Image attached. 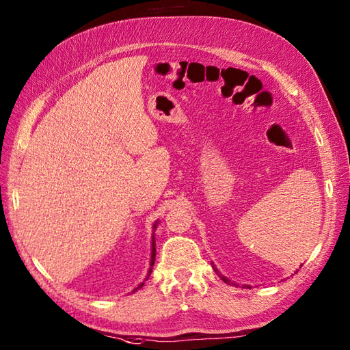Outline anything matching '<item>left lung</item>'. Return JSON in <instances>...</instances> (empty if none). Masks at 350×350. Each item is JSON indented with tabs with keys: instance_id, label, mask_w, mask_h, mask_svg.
<instances>
[{
	"instance_id": "left-lung-1",
	"label": "left lung",
	"mask_w": 350,
	"mask_h": 350,
	"mask_svg": "<svg viewBox=\"0 0 350 350\" xmlns=\"http://www.w3.org/2000/svg\"><path fill=\"white\" fill-rule=\"evenodd\" d=\"M213 266H215V265H213ZM215 271H217V273L219 275V277H221V280H222V281H224V282H227V284H233V282H232V281H230L228 278H226V277H224V275H221L218 269H215ZM247 287H248V286H247ZM248 288H251V287H248Z\"/></svg>"
}]
</instances>
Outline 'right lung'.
Masks as SVG:
<instances>
[{
    "label": "right lung",
    "instance_id": "add662e5",
    "mask_svg": "<svg viewBox=\"0 0 350 350\" xmlns=\"http://www.w3.org/2000/svg\"><path fill=\"white\" fill-rule=\"evenodd\" d=\"M156 226H158V221L154 222V226H153V228H156ZM154 256H156V243H154V233H153V237H152V257H150V269H148V273H147V278L150 277V273H152V267H153V265H154ZM146 278V280H147ZM143 284L144 282H141V284L137 287V288H139V287H143ZM135 288V290H137Z\"/></svg>",
    "mask_w": 350,
    "mask_h": 350
}]
</instances>
